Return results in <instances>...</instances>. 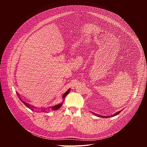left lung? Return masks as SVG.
<instances>
[{
  "instance_id": "8db88e82",
  "label": "left lung",
  "mask_w": 147,
  "mask_h": 147,
  "mask_svg": "<svg viewBox=\"0 0 147 147\" xmlns=\"http://www.w3.org/2000/svg\"><path fill=\"white\" fill-rule=\"evenodd\" d=\"M120 112H121V111H120L119 112H116V113L113 114V115H111V116H100V115H97V114L94 113H93V114H94L95 115H96V116H99V117H113V116H115L117 115L119 113H120Z\"/></svg>"
}]
</instances>
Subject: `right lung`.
I'll list each match as a JSON object with an SVG mask.
<instances>
[{
  "label": "right lung",
  "instance_id": "obj_1",
  "mask_svg": "<svg viewBox=\"0 0 147 147\" xmlns=\"http://www.w3.org/2000/svg\"><path fill=\"white\" fill-rule=\"evenodd\" d=\"M70 89H69L64 94H63V96H62V98H65L66 96V95L69 93V92H70ZM17 95H18V93H17ZM20 99L22 101V102L27 107H28V108H30V109H31V105H29L28 103H26V102H24V101H23L22 99H21L20 98ZM62 103H63V102L62 103H60V104H58V105H55V106H54V107H51V109H52V110H57V109H59L61 107V105H62ZM31 110H33L32 109H32H31ZM45 111V109H44L43 110H42V111Z\"/></svg>",
  "mask_w": 147,
  "mask_h": 147
}]
</instances>
